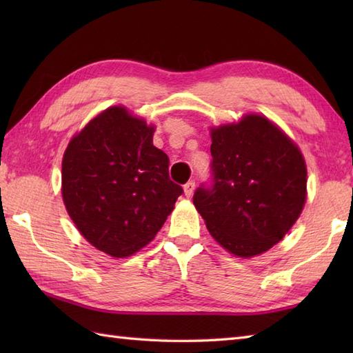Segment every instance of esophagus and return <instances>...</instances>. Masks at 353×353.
Masks as SVG:
<instances>
[{
    "label": "esophagus",
    "instance_id": "esophagus-1",
    "mask_svg": "<svg viewBox=\"0 0 353 353\" xmlns=\"http://www.w3.org/2000/svg\"><path fill=\"white\" fill-rule=\"evenodd\" d=\"M194 190H196V182H194V181H190L188 183L183 186V191H185V196L186 197H191Z\"/></svg>",
    "mask_w": 353,
    "mask_h": 353
}]
</instances>
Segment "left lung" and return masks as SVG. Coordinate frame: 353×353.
<instances>
[{"instance_id": "1", "label": "left lung", "mask_w": 353, "mask_h": 353, "mask_svg": "<svg viewBox=\"0 0 353 353\" xmlns=\"http://www.w3.org/2000/svg\"><path fill=\"white\" fill-rule=\"evenodd\" d=\"M212 181L194 192L209 234L239 258L272 249L301 215L306 163L299 147L262 115L211 129Z\"/></svg>"}]
</instances>
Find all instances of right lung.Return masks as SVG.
Instances as JSON below:
<instances>
[{
	"label": "right lung",
	"mask_w": 353,
	"mask_h": 353,
	"mask_svg": "<svg viewBox=\"0 0 353 353\" xmlns=\"http://www.w3.org/2000/svg\"><path fill=\"white\" fill-rule=\"evenodd\" d=\"M154 127L112 106L74 137L62 161V197L79 232L97 249L125 258L147 245L174 209L182 186L153 145Z\"/></svg>",
	"instance_id": "1"
}]
</instances>
